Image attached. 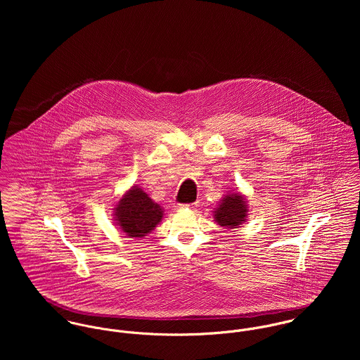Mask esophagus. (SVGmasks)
<instances>
[{"mask_svg":"<svg viewBox=\"0 0 360 360\" xmlns=\"http://www.w3.org/2000/svg\"><path fill=\"white\" fill-rule=\"evenodd\" d=\"M195 206H197V202H194V204H181L180 207H187V209L190 207L191 209V207H195Z\"/></svg>","mask_w":360,"mask_h":360,"instance_id":"34e87169","label":"esophagus"}]
</instances>
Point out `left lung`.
<instances>
[{"label": "left lung", "mask_w": 360, "mask_h": 360, "mask_svg": "<svg viewBox=\"0 0 360 360\" xmlns=\"http://www.w3.org/2000/svg\"><path fill=\"white\" fill-rule=\"evenodd\" d=\"M247 213V200L240 193H233L220 201L213 212V217L214 221L221 227L237 229L245 221Z\"/></svg>", "instance_id": "left-lung-1"}]
</instances>
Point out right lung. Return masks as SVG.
Masks as SVG:
<instances>
[{
	"label": "right lung",
	"mask_w": 360,
	"mask_h": 360,
	"mask_svg": "<svg viewBox=\"0 0 360 360\" xmlns=\"http://www.w3.org/2000/svg\"><path fill=\"white\" fill-rule=\"evenodd\" d=\"M115 221L130 238H143L163 217V209L147 193L133 186L113 207Z\"/></svg>",
	"instance_id": "1"
}]
</instances>
